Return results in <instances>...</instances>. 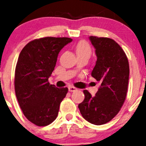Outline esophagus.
<instances>
[{
  "instance_id": "34e87169",
  "label": "esophagus",
  "mask_w": 146,
  "mask_h": 146,
  "mask_svg": "<svg viewBox=\"0 0 146 146\" xmlns=\"http://www.w3.org/2000/svg\"><path fill=\"white\" fill-rule=\"evenodd\" d=\"M68 88H69V91H70V92H73V91H75L77 90V88L74 87V86H69V87H68Z\"/></svg>"
}]
</instances>
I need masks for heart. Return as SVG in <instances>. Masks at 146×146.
Listing matches in <instances>:
<instances>
[{
  "label": "heart",
  "mask_w": 146,
  "mask_h": 146,
  "mask_svg": "<svg viewBox=\"0 0 146 146\" xmlns=\"http://www.w3.org/2000/svg\"><path fill=\"white\" fill-rule=\"evenodd\" d=\"M77 55H82V54H91V49L90 45L86 41H80L77 43L75 47Z\"/></svg>",
  "instance_id": "b5f03b06"
}]
</instances>
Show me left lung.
Instances as JSON below:
<instances>
[{"mask_svg":"<svg viewBox=\"0 0 146 146\" xmlns=\"http://www.w3.org/2000/svg\"><path fill=\"white\" fill-rule=\"evenodd\" d=\"M89 38L97 56L91 76L101 86L94 96L84 90L85 99L78 108L86 121L102 125L111 121L123 106L128 89L129 66L126 53L114 40L92 36Z\"/></svg>","mask_w":146,"mask_h":146,"instance_id":"8db88e82","label":"left lung"}]
</instances>
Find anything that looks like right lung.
I'll list each match as a JSON object with an SVG mask.
<instances>
[{"instance_id":"add662e5","label":"right lung","mask_w":146,"mask_h":146,"mask_svg":"<svg viewBox=\"0 0 146 146\" xmlns=\"http://www.w3.org/2000/svg\"><path fill=\"white\" fill-rule=\"evenodd\" d=\"M72 41L67 37H44L28 42L20 53L15 68V89L23 114L33 124L45 126L58 114L68 88L50 85L59 52Z\"/></svg>"}]
</instances>
